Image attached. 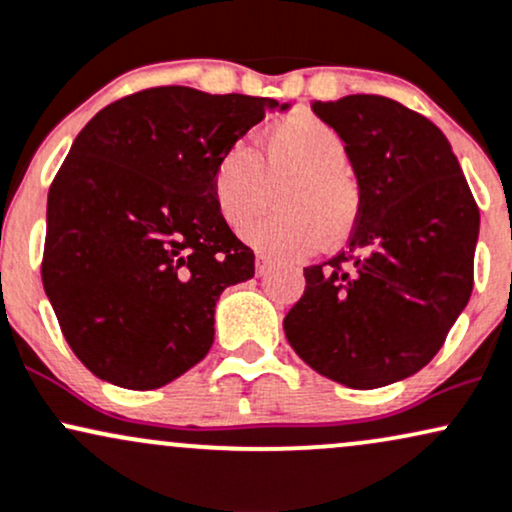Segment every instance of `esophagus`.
I'll list each match as a JSON object with an SVG mask.
<instances>
[{
    "instance_id": "obj_1",
    "label": "esophagus",
    "mask_w": 512,
    "mask_h": 512,
    "mask_svg": "<svg viewBox=\"0 0 512 512\" xmlns=\"http://www.w3.org/2000/svg\"><path fill=\"white\" fill-rule=\"evenodd\" d=\"M268 270H270V261H268L266 256L258 254V256H256V275H266Z\"/></svg>"
}]
</instances>
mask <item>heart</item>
I'll return each instance as SVG.
<instances>
[{
	"instance_id": "obj_1",
	"label": "heart",
	"mask_w": 512,
	"mask_h": 512,
	"mask_svg": "<svg viewBox=\"0 0 512 512\" xmlns=\"http://www.w3.org/2000/svg\"><path fill=\"white\" fill-rule=\"evenodd\" d=\"M345 138L311 112L268 126L261 158L234 141L213 167V198L220 218L242 230L261 215L278 189V210L246 230V242L278 258H304L326 242H340L359 213V189Z\"/></svg>"
}]
</instances>
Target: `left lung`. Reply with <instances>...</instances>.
<instances>
[{
	"label": "left lung",
	"mask_w": 512,
	"mask_h": 512,
	"mask_svg": "<svg viewBox=\"0 0 512 512\" xmlns=\"http://www.w3.org/2000/svg\"><path fill=\"white\" fill-rule=\"evenodd\" d=\"M311 110L345 138L359 213L347 249L304 268L306 290L282 328L321 376L381 388L424 369L470 302L479 208L424 114L383 95Z\"/></svg>",
	"instance_id": "obj_1"
}]
</instances>
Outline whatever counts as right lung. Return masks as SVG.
I'll list each match as a JSON object with an SVG mask.
<instances>
[{
	"label": "right lung",
	"instance_id": "obj_1",
	"mask_svg": "<svg viewBox=\"0 0 512 512\" xmlns=\"http://www.w3.org/2000/svg\"><path fill=\"white\" fill-rule=\"evenodd\" d=\"M275 107L158 86L102 107L76 136L47 194L42 285L102 381L153 390L208 354L222 290L254 278V251L215 208L213 167Z\"/></svg>",
	"mask_w": 512,
	"mask_h": 512
}]
</instances>
